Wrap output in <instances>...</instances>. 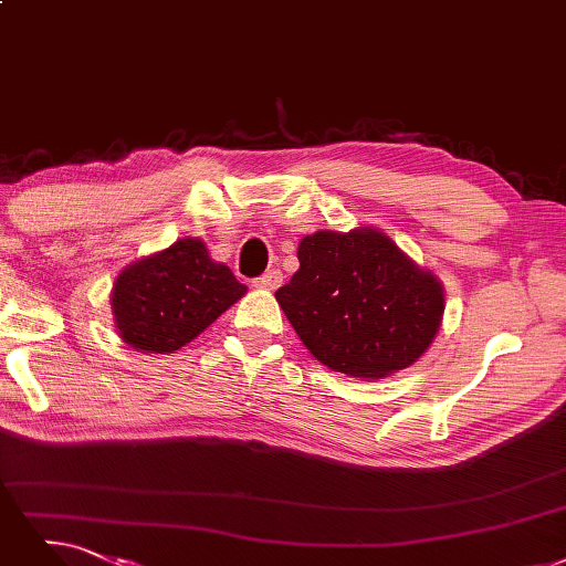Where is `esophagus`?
Here are the masks:
<instances>
[{
  "label": "esophagus",
  "instance_id": "obj_1",
  "mask_svg": "<svg viewBox=\"0 0 566 566\" xmlns=\"http://www.w3.org/2000/svg\"><path fill=\"white\" fill-rule=\"evenodd\" d=\"M253 283L260 290H276L283 283V274L279 269H271V271H266V274H262L260 279H255Z\"/></svg>",
  "mask_w": 566,
  "mask_h": 566
}]
</instances>
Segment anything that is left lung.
<instances>
[{"label": "left lung", "mask_w": 566, "mask_h": 566, "mask_svg": "<svg viewBox=\"0 0 566 566\" xmlns=\"http://www.w3.org/2000/svg\"><path fill=\"white\" fill-rule=\"evenodd\" d=\"M276 302L311 355L332 371L376 380L411 367L439 334L446 292L376 228L321 230Z\"/></svg>", "instance_id": "obj_1"}]
</instances>
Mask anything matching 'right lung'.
Masks as SVG:
<instances>
[{"instance_id":"obj_1","label":"right lung","mask_w":566,"mask_h":566,"mask_svg":"<svg viewBox=\"0 0 566 566\" xmlns=\"http://www.w3.org/2000/svg\"><path fill=\"white\" fill-rule=\"evenodd\" d=\"M248 287L211 260L201 239L186 237L127 264L111 290L120 342L142 353H174L234 306Z\"/></svg>"}]
</instances>
